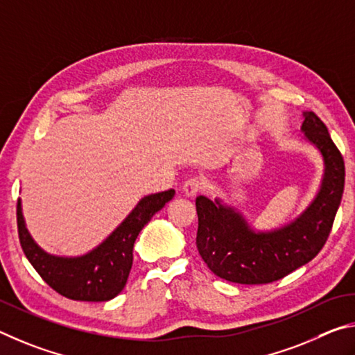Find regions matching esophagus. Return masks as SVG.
<instances>
[{
    "instance_id": "1",
    "label": "esophagus",
    "mask_w": 355,
    "mask_h": 355,
    "mask_svg": "<svg viewBox=\"0 0 355 355\" xmlns=\"http://www.w3.org/2000/svg\"><path fill=\"white\" fill-rule=\"evenodd\" d=\"M204 187H206V181H204L202 178H190L189 181H185L182 190L185 196H195L200 193Z\"/></svg>"
}]
</instances>
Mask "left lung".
I'll return each mask as SVG.
<instances>
[{
  "instance_id": "8db88e82",
  "label": "left lung",
  "mask_w": 355,
  "mask_h": 355,
  "mask_svg": "<svg viewBox=\"0 0 355 355\" xmlns=\"http://www.w3.org/2000/svg\"><path fill=\"white\" fill-rule=\"evenodd\" d=\"M301 130L321 153L324 174L315 200L295 221L275 231H254L234 207L196 198V246L215 276L245 285L270 284L309 263L324 246L343 196L345 160L313 112H304Z\"/></svg>"
}]
</instances>
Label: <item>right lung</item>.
<instances>
[{
    "label": "right lung",
    "mask_w": 355,
    "mask_h": 355,
    "mask_svg": "<svg viewBox=\"0 0 355 355\" xmlns=\"http://www.w3.org/2000/svg\"><path fill=\"white\" fill-rule=\"evenodd\" d=\"M174 196L170 189L141 198L124 221L95 250L79 257L51 256L28 232L17 204L18 239L34 270L59 295L74 301L101 302L115 297L128 282L132 268L134 243L146 223Z\"/></svg>",
    "instance_id": "obj_1"
}]
</instances>
